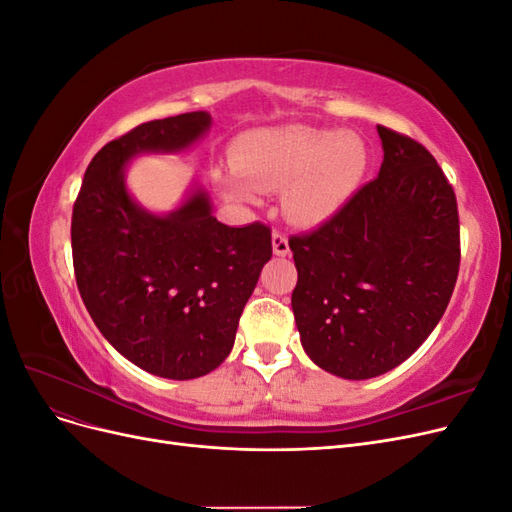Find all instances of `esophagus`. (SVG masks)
I'll use <instances>...</instances> for the list:
<instances>
[{"instance_id":"34e87169","label":"esophagus","mask_w":512,"mask_h":512,"mask_svg":"<svg viewBox=\"0 0 512 512\" xmlns=\"http://www.w3.org/2000/svg\"><path fill=\"white\" fill-rule=\"evenodd\" d=\"M273 252H275L277 256H286V254H290L288 237L284 235V232H280V230H275V232H273Z\"/></svg>"}]
</instances>
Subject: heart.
<instances>
[{
  "label": "heart",
  "mask_w": 512,
  "mask_h": 512,
  "mask_svg": "<svg viewBox=\"0 0 512 512\" xmlns=\"http://www.w3.org/2000/svg\"><path fill=\"white\" fill-rule=\"evenodd\" d=\"M367 166L369 151L359 134L286 126L243 136L235 164L222 170L218 179L224 194L241 203L284 188L288 218L316 226L348 203Z\"/></svg>",
  "instance_id": "1"
}]
</instances>
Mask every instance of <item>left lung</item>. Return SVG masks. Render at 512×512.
I'll return each instance as SVG.
<instances>
[{"instance_id":"obj_1","label":"left lung","mask_w":512,"mask_h":512,"mask_svg":"<svg viewBox=\"0 0 512 512\" xmlns=\"http://www.w3.org/2000/svg\"><path fill=\"white\" fill-rule=\"evenodd\" d=\"M384 162L333 218L290 237L292 312L318 367L348 380L384 374L446 312L461 241L453 185L414 138L378 126Z\"/></svg>"}]
</instances>
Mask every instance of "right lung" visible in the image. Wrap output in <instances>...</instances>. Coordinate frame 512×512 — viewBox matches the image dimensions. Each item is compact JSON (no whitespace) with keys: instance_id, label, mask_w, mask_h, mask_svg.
<instances>
[{"instance_id":"add662e5","label":"right lung","mask_w":512,"mask_h":512,"mask_svg":"<svg viewBox=\"0 0 512 512\" xmlns=\"http://www.w3.org/2000/svg\"><path fill=\"white\" fill-rule=\"evenodd\" d=\"M209 123V113H183L113 138L89 162L72 209L74 277L89 316L128 361L170 380L200 378L226 359L273 254L267 224L226 226L203 192L166 218L128 196L123 168L134 153L185 149Z\"/></svg>"}]
</instances>
